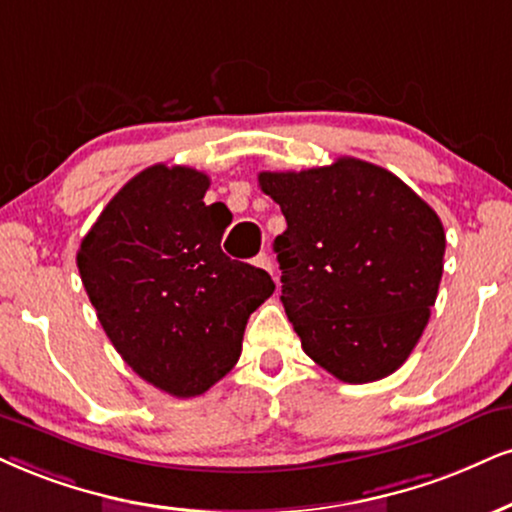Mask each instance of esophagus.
<instances>
[{"instance_id":"1","label":"esophagus","mask_w":512,"mask_h":512,"mask_svg":"<svg viewBox=\"0 0 512 512\" xmlns=\"http://www.w3.org/2000/svg\"><path fill=\"white\" fill-rule=\"evenodd\" d=\"M254 263L258 268H263V270H268L270 275H273V261H270V256L266 254V251H263V254H258L256 258H254Z\"/></svg>"}]
</instances>
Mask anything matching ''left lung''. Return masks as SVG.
<instances>
[{"label": "left lung", "instance_id": "obj_1", "mask_svg": "<svg viewBox=\"0 0 512 512\" xmlns=\"http://www.w3.org/2000/svg\"><path fill=\"white\" fill-rule=\"evenodd\" d=\"M287 230L275 237L282 306L301 346L337 380L399 370L437 301L446 235L434 208L375 163L342 156L258 173Z\"/></svg>", "mask_w": 512, "mask_h": 512}]
</instances>
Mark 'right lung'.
I'll return each instance as SVG.
<instances>
[{
    "instance_id": "obj_1",
    "label": "right lung",
    "mask_w": 512,
    "mask_h": 512,
    "mask_svg": "<svg viewBox=\"0 0 512 512\" xmlns=\"http://www.w3.org/2000/svg\"><path fill=\"white\" fill-rule=\"evenodd\" d=\"M211 180L156 163L113 197L78 249L106 337L144 382L178 399L235 368L249 315L275 292L266 270L220 249L230 211L204 204Z\"/></svg>"
}]
</instances>
